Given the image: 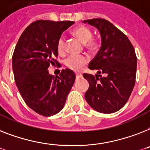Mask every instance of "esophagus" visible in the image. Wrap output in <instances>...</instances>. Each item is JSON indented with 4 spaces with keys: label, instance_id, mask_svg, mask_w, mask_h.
Masks as SVG:
<instances>
[{
    "label": "esophagus",
    "instance_id": "34e87169",
    "mask_svg": "<svg viewBox=\"0 0 150 150\" xmlns=\"http://www.w3.org/2000/svg\"><path fill=\"white\" fill-rule=\"evenodd\" d=\"M75 75H76V78H80L82 76V75H81V73H76V74H75Z\"/></svg>",
    "mask_w": 150,
    "mask_h": 150
}]
</instances>
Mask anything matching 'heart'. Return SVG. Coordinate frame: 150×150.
I'll return each instance as SVG.
<instances>
[{
    "label": "heart",
    "mask_w": 150,
    "mask_h": 150,
    "mask_svg": "<svg viewBox=\"0 0 150 150\" xmlns=\"http://www.w3.org/2000/svg\"><path fill=\"white\" fill-rule=\"evenodd\" d=\"M71 35L81 41V43L85 44V46L88 50L91 52L96 51L98 47V40L92 38V31L91 29L86 26H79L73 29ZM64 38L62 36L58 39L57 41V51L59 54H63L64 52ZM88 58L85 55H69L64 61V64L69 69L73 71H79L87 64Z\"/></svg>",
    "instance_id": "obj_1"
}]
</instances>
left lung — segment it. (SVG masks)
<instances>
[{"mask_svg": "<svg viewBox=\"0 0 150 150\" xmlns=\"http://www.w3.org/2000/svg\"><path fill=\"white\" fill-rule=\"evenodd\" d=\"M84 22L96 27L102 38L100 49L88 64V69L96 70L98 75L83 74L89 83L85 98L99 112H115L127 103L134 88L137 64L134 47L109 21L93 18Z\"/></svg>", "mask_w": 150, "mask_h": 150, "instance_id": "left-lung-1", "label": "left lung"}]
</instances>
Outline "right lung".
<instances>
[{"instance_id":"right-lung-1","label":"right lung","mask_w":150,"mask_h":150,"mask_svg":"<svg viewBox=\"0 0 150 150\" xmlns=\"http://www.w3.org/2000/svg\"><path fill=\"white\" fill-rule=\"evenodd\" d=\"M75 21L38 20L27 27L12 56L16 85L28 106L43 116L59 112L75 80V74L63 69L59 76L49 75L51 64H59L57 41Z\"/></svg>"}]
</instances>
